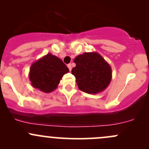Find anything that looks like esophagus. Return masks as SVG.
<instances>
[{
  "label": "esophagus",
  "instance_id": "34e87169",
  "mask_svg": "<svg viewBox=\"0 0 149 149\" xmlns=\"http://www.w3.org/2000/svg\"><path fill=\"white\" fill-rule=\"evenodd\" d=\"M68 68H69V70H71V69H72V66H71V64H68Z\"/></svg>",
  "mask_w": 149,
  "mask_h": 149
}]
</instances>
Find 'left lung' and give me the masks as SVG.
I'll use <instances>...</instances> for the list:
<instances>
[{"label":"left lung","mask_w":149,"mask_h":149,"mask_svg":"<svg viewBox=\"0 0 149 149\" xmlns=\"http://www.w3.org/2000/svg\"><path fill=\"white\" fill-rule=\"evenodd\" d=\"M76 67L72 74L81 91L96 94L103 91L112 79V68L100 54L96 52H84L74 59Z\"/></svg>","instance_id":"left-lung-1"}]
</instances>
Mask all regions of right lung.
<instances>
[{"label": "right lung", "mask_w": 149, "mask_h": 149, "mask_svg": "<svg viewBox=\"0 0 149 149\" xmlns=\"http://www.w3.org/2000/svg\"><path fill=\"white\" fill-rule=\"evenodd\" d=\"M69 69L63 61L51 53L34 62L30 67L29 80L33 87L45 93L55 90Z\"/></svg>", "instance_id": "add662e5"}]
</instances>
